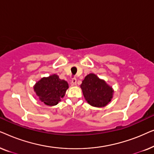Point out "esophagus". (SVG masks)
Returning a JSON list of instances; mask_svg holds the SVG:
<instances>
[{"label":"esophagus","instance_id":"34e87169","mask_svg":"<svg viewBox=\"0 0 154 154\" xmlns=\"http://www.w3.org/2000/svg\"><path fill=\"white\" fill-rule=\"evenodd\" d=\"M76 83H77L76 79H73L72 80H71V85L72 86L76 85Z\"/></svg>","mask_w":154,"mask_h":154}]
</instances>
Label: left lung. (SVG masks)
<instances>
[{
  "mask_svg": "<svg viewBox=\"0 0 154 154\" xmlns=\"http://www.w3.org/2000/svg\"><path fill=\"white\" fill-rule=\"evenodd\" d=\"M85 100L92 106H106L113 98V88L94 73L86 75L81 85Z\"/></svg>",
  "mask_w": 154,
  "mask_h": 154,
  "instance_id": "obj_1",
  "label": "left lung"
}]
</instances>
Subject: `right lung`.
Returning <instances> with one entry per match:
<instances>
[{
  "instance_id": "obj_1",
  "label": "right lung",
  "mask_w": 154,
  "mask_h": 154,
  "mask_svg": "<svg viewBox=\"0 0 154 154\" xmlns=\"http://www.w3.org/2000/svg\"><path fill=\"white\" fill-rule=\"evenodd\" d=\"M69 84L59 75L52 74L43 77L33 85V90L41 102L50 106H55L66 94Z\"/></svg>"
}]
</instances>
